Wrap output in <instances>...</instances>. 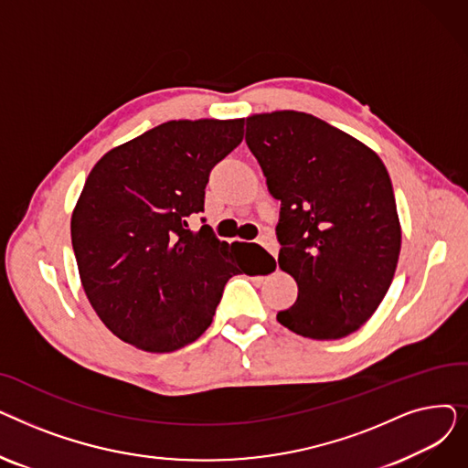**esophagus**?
Segmentation results:
<instances>
[{
  "mask_svg": "<svg viewBox=\"0 0 468 468\" xmlns=\"http://www.w3.org/2000/svg\"><path fill=\"white\" fill-rule=\"evenodd\" d=\"M258 242L261 244V247L269 252V254H273L275 258L279 256V244L275 242V239L273 237H269V235H261L260 239H258Z\"/></svg>",
  "mask_w": 468,
  "mask_h": 468,
  "instance_id": "34e87169",
  "label": "esophagus"
}]
</instances>
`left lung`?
I'll use <instances>...</instances> for the list:
<instances>
[{"label": "left lung", "mask_w": 468, "mask_h": 468, "mask_svg": "<svg viewBox=\"0 0 468 468\" xmlns=\"http://www.w3.org/2000/svg\"><path fill=\"white\" fill-rule=\"evenodd\" d=\"M247 145L281 201L279 265L298 300L277 321L311 339H339L370 318L397 271L395 191L370 147L303 112L247 119Z\"/></svg>", "instance_id": "obj_1"}]
</instances>
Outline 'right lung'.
Returning a JSON list of instances; mask_svg holds the SVG:
<instances>
[{
	"label": "right lung",
	"mask_w": 468,
	"mask_h": 468,
	"mask_svg": "<svg viewBox=\"0 0 468 468\" xmlns=\"http://www.w3.org/2000/svg\"><path fill=\"white\" fill-rule=\"evenodd\" d=\"M242 134L244 119L168 121L90 170L71 247L92 309L119 339L150 353L186 347L210 326L226 282L249 271L242 250L258 244L229 249L208 226L187 229L205 212L210 170Z\"/></svg>",
	"instance_id": "add662e5"
}]
</instances>
